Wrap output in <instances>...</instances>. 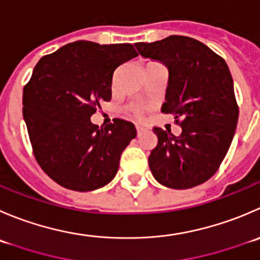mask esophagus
I'll return each mask as SVG.
<instances>
[{
	"label": "esophagus",
	"instance_id": "1",
	"mask_svg": "<svg viewBox=\"0 0 260 260\" xmlns=\"http://www.w3.org/2000/svg\"><path fill=\"white\" fill-rule=\"evenodd\" d=\"M136 129H137V135L138 136H141L143 132H145V128L141 127V125H137V127H136Z\"/></svg>",
	"mask_w": 260,
	"mask_h": 260
}]
</instances>
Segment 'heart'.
I'll return each instance as SVG.
<instances>
[{"instance_id": "heart-1", "label": "heart", "mask_w": 260, "mask_h": 260, "mask_svg": "<svg viewBox=\"0 0 260 260\" xmlns=\"http://www.w3.org/2000/svg\"><path fill=\"white\" fill-rule=\"evenodd\" d=\"M133 112H135L138 117H141V114H142V108H140V107L133 108Z\"/></svg>"}]
</instances>
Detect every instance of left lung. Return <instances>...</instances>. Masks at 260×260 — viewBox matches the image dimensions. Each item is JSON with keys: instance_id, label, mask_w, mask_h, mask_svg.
<instances>
[{"instance_id": "obj_1", "label": "left lung", "mask_w": 260, "mask_h": 260, "mask_svg": "<svg viewBox=\"0 0 260 260\" xmlns=\"http://www.w3.org/2000/svg\"><path fill=\"white\" fill-rule=\"evenodd\" d=\"M135 45L142 57L168 69L161 112L181 119L178 137L153 128L158 142L148 157L151 173L168 188L200 185L217 171L235 135L239 108L230 70L220 55L193 38L171 35Z\"/></svg>"}]
</instances>
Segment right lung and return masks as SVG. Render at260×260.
Here are the masks:
<instances>
[{"label":"right lung","mask_w":260,"mask_h":260,"mask_svg":"<svg viewBox=\"0 0 260 260\" xmlns=\"http://www.w3.org/2000/svg\"><path fill=\"white\" fill-rule=\"evenodd\" d=\"M132 44L77 40L40 58L22 92V115L40 168L55 183L91 191L114 179L123 150L137 136L133 123L100 128L91 115L112 99L115 69L137 57Z\"/></svg>","instance_id":"1"}]
</instances>
